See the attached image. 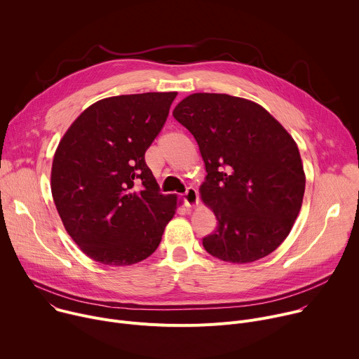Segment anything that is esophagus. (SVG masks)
<instances>
[{"mask_svg": "<svg viewBox=\"0 0 359 359\" xmlns=\"http://www.w3.org/2000/svg\"><path fill=\"white\" fill-rule=\"evenodd\" d=\"M184 204L186 208H196L198 204V193L194 187H189L184 193Z\"/></svg>", "mask_w": 359, "mask_h": 359, "instance_id": "1", "label": "esophagus"}]
</instances>
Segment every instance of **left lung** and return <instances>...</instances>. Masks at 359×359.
Masks as SVG:
<instances>
[{"instance_id": "obj_1", "label": "left lung", "mask_w": 359, "mask_h": 359, "mask_svg": "<svg viewBox=\"0 0 359 359\" xmlns=\"http://www.w3.org/2000/svg\"><path fill=\"white\" fill-rule=\"evenodd\" d=\"M173 116L194 136L208 173L198 191L217 227L203 247L234 264L266 257L301 210L305 173L295 140L262 105L226 93H191Z\"/></svg>"}]
</instances>
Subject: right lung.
<instances>
[{
	"instance_id": "add662e5",
	"label": "right lung",
	"mask_w": 359,
	"mask_h": 359,
	"mask_svg": "<svg viewBox=\"0 0 359 359\" xmlns=\"http://www.w3.org/2000/svg\"><path fill=\"white\" fill-rule=\"evenodd\" d=\"M176 95L100 99L60 140L50 169L53 198L67 233L97 263L121 267L147 259L176 213V194H161L144 163Z\"/></svg>"
}]
</instances>
